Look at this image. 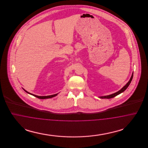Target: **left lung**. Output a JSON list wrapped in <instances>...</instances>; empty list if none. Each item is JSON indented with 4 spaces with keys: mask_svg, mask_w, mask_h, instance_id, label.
<instances>
[{
    "mask_svg": "<svg viewBox=\"0 0 148 148\" xmlns=\"http://www.w3.org/2000/svg\"><path fill=\"white\" fill-rule=\"evenodd\" d=\"M133 74H132V77H130V80H129V81L127 82V84L125 85L124 87H123L120 90H119L118 92H115V93H114V94H111V95H106V96H103V97H100L99 98H100L101 99H110V98H113L114 97H116V95H119L120 94V93H121V92H124L126 89H127V88L129 86V85H130V83H131V82H132V79H133Z\"/></svg>",
    "mask_w": 148,
    "mask_h": 148,
    "instance_id": "obj_1",
    "label": "left lung"
}]
</instances>
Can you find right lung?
Segmentation results:
<instances>
[{"label": "right lung", "instance_id": "1", "mask_svg": "<svg viewBox=\"0 0 148 148\" xmlns=\"http://www.w3.org/2000/svg\"><path fill=\"white\" fill-rule=\"evenodd\" d=\"M23 90H24L25 92H27V93L29 94H30V95H32L34 96V97H36V98H38L41 99L51 98H53V97H56V95H58V94H54V95H49V96H38V95H34V94H31V93L29 92H27V91H26L25 90H24V89H23Z\"/></svg>", "mask_w": 148, "mask_h": 148}]
</instances>
